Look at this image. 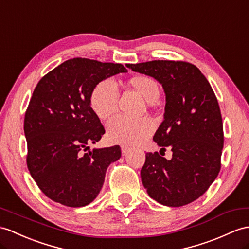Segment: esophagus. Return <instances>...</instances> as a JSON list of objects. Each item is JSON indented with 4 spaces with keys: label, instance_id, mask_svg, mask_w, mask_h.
I'll list each match as a JSON object with an SVG mask.
<instances>
[{
    "label": "esophagus",
    "instance_id": "esophagus-1",
    "mask_svg": "<svg viewBox=\"0 0 249 249\" xmlns=\"http://www.w3.org/2000/svg\"><path fill=\"white\" fill-rule=\"evenodd\" d=\"M130 151H131V149H130V148H128V147H121V153H123V155H124V156L128 155Z\"/></svg>",
    "mask_w": 249,
    "mask_h": 249
}]
</instances>
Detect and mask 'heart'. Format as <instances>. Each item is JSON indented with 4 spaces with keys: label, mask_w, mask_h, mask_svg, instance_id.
Wrapping results in <instances>:
<instances>
[{
    "label": "heart",
    "mask_w": 249,
    "mask_h": 249,
    "mask_svg": "<svg viewBox=\"0 0 249 249\" xmlns=\"http://www.w3.org/2000/svg\"><path fill=\"white\" fill-rule=\"evenodd\" d=\"M132 87L144 100L152 104L160 96V86L155 79L149 76H138L131 80ZM119 97L117 82L113 78H107L96 84L89 96V105L95 115L100 119H107L116 111ZM155 129V124L150 118L132 119L118 115L108 120L107 134L115 143L137 144L144 142Z\"/></svg>",
    "instance_id": "b5f03b06"
}]
</instances>
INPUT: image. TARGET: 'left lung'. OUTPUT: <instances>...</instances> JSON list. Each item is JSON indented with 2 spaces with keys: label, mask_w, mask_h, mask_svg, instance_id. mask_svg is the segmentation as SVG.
Wrapping results in <instances>:
<instances>
[{
  "label": "left lung",
  "mask_w": 249,
  "mask_h": 249,
  "mask_svg": "<svg viewBox=\"0 0 249 249\" xmlns=\"http://www.w3.org/2000/svg\"><path fill=\"white\" fill-rule=\"evenodd\" d=\"M153 77L165 90L163 120L153 141L171 148L172 159L145 154L141 177L150 197L169 207L196 201L208 190L221 170L224 145L222 115L210 83L196 65L154 60L126 64Z\"/></svg>",
  "instance_id": "8db88e82"
}]
</instances>
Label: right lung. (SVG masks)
Returning a JSON list of instances; mask_svg holds the SVG:
<instances>
[{"mask_svg":"<svg viewBox=\"0 0 249 249\" xmlns=\"http://www.w3.org/2000/svg\"><path fill=\"white\" fill-rule=\"evenodd\" d=\"M126 69L87 58L70 59L41 78L24 118L27 168L44 195L68 207L92 203L119 145L89 149L105 128L89 105L96 84Z\"/></svg>","mask_w":249,"mask_h":249,"instance_id":"1","label":"right lung"}]
</instances>
